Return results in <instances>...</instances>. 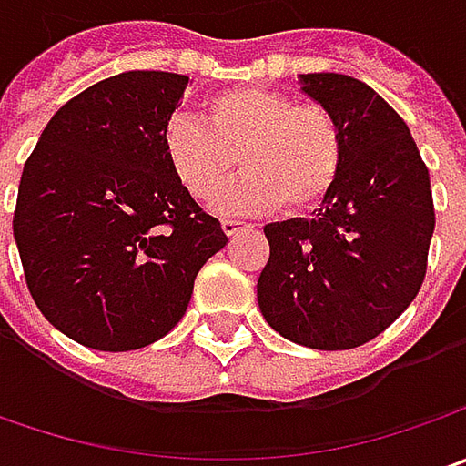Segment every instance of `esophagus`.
<instances>
[{"instance_id":"1","label":"esophagus","mask_w":466,"mask_h":466,"mask_svg":"<svg viewBox=\"0 0 466 466\" xmlns=\"http://www.w3.org/2000/svg\"><path fill=\"white\" fill-rule=\"evenodd\" d=\"M243 228H246V225L238 223V220H223V233H225V236H228V238L238 236Z\"/></svg>"}]
</instances>
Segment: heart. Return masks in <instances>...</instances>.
<instances>
[{"instance_id":"heart-1","label":"heart","mask_w":466,"mask_h":466,"mask_svg":"<svg viewBox=\"0 0 466 466\" xmlns=\"http://www.w3.org/2000/svg\"><path fill=\"white\" fill-rule=\"evenodd\" d=\"M205 120L173 116L163 153L181 187L212 199L238 160L248 173L218 197L223 215H264L282 202L290 212L321 207L345 168V135L331 111L290 93L233 87L205 100Z\"/></svg>"}]
</instances>
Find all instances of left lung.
I'll use <instances>...</instances> for the list:
<instances>
[{"label": "left lung", "instance_id": "left-lung-1", "mask_svg": "<svg viewBox=\"0 0 466 466\" xmlns=\"http://www.w3.org/2000/svg\"><path fill=\"white\" fill-rule=\"evenodd\" d=\"M300 90L339 121L345 168L313 218L264 225L259 311L296 345L360 348L420 290L436 228L431 176L402 116L366 82L313 72Z\"/></svg>", "mask_w": 466, "mask_h": 466}]
</instances>
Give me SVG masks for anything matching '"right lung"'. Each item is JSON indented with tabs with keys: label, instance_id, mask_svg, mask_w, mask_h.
<instances>
[{
	"label": "right lung",
	"instance_id": "right-lung-1",
	"mask_svg": "<svg viewBox=\"0 0 466 466\" xmlns=\"http://www.w3.org/2000/svg\"><path fill=\"white\" fill-rule=\"evenodd\" d=\"M187 85L145 69L96 82L51 116L23 168L12 233L27 290L85 348L127 352L166 337L228 243L163 153Z\"/></svg>",
	"mask_w": 466,
	"mask_h": 466
}]
</instances>
